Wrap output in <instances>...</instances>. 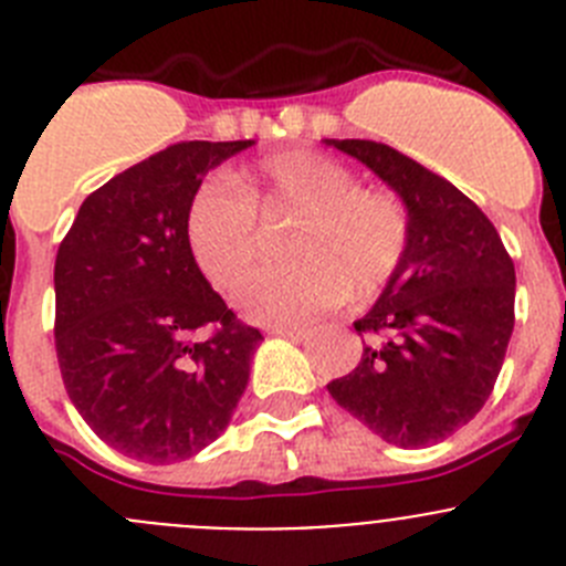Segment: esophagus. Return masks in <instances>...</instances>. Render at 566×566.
Instances as JSON below:
<instances>
[{
	"label": "esophagus",
	"mask_w": 566,
	"mask_h": 566,
	"mask_svg": "<svg viewBox=\"0 0 566 566\" xmlns=\"http://www.w3.org/2000/svg\"><path fill=\"white\" fill-rule=\"evenodd\" d=\"M274 336H286V339L292 342H305L311 336V331L305 328H272Z\"/></svg>",
	"instance_id": "1"
}]
</instances>
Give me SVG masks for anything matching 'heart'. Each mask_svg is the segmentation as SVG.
<instances>
[{
  "mask_svg": "<svg viewBox=\"0 0 566 566\" xmlns=\"http://www.w3.org/2000/svg\"><path fill=\"white\" fill-rule=\"evenodd\" d=\"M261 219L292 216L286 266L255 272L235 303L252 323L305 325L347 292L373 297L409 247V212L387 190L359 188L354 170L317 151H286L207 181L185 216L190 255L216 289H232L261 255Z\"/></svg>",
  "mask_w": 566,
  "mask_h": 566,
  "instance_id": "obj_1",
  "label": "heart"
}]
</instances>
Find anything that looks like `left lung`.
Masks as SVG:
<instances>
[{"mask_svg":"<svg viewBox=\"0 0 566 566\" xmlns=\"http://www.w3.org/2000/svg\"><path fill=\"white\" fill-rule=\"evenodd\" d=\"M387 181L409 247L365 317L361 361L328 392L401 449L446 440L489 401L513 334L516 272L496 227L452 181L373 139H325Z\"/></svg>","mask_w":566,"mask_h":566,"instance_id":"left-lung-1","label":"left lung"}]
</instances>
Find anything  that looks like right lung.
I'll return each instance as SVG.
<instances>
[{
	"mask_svg": "<svg viewBox=\"0 0 566 566\" xmlns=\"http://www.w3.org/2000/svg\"><path fill=\"white\" fill-rule=\"evenodd\" d=\"M249 145H168L86 196L59 247L55 354L66 396L126 458H193L247 390L263 336L210 289L185 216L207 170Z\"/></svg>",
	"mask_w": 566,
	"mask_h": 566,
	"instance_id": "right-lung-1",
	"label": "right lung"
}]
</instances>
